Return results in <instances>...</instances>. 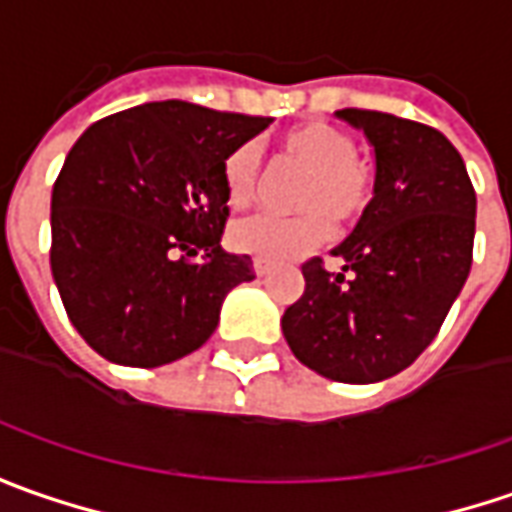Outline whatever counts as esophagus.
I'll use <instances>...</instances> for the list:
<instances>
[{"label":"esophagus","mask_w":512,"mask_h":512,"mask_svg":"<svg viewBox=\"0 0 512 512\" xmlns=\"http://www.w3.org/2000/svg\"><path fill=\"white\" fill-rule=\"evenodd\" d=\"M252 269H255L257 277H266V274L272 272V266H269L266 260H257V257H255V263H252Z\"/></svg>","instance_id":"obj_1"}]
</instances>
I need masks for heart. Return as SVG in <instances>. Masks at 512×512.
Returning <instances> with one entry per match:
<instances>
[{
	"label": "heart",
	"mask_w": 512,
	"mask_h": 512,
	"mask_svg": "<svg viewBox=\"0 0 512 512\" xmlns=\"http://www.w3.org/2000/svg\"><path fill=\"white\" fill-rule=\"evenodd\" d=\"M283 164L306 172L297 184L294 206L300 215H249L232 223L229 246L240 255L269 263H289L323 246L337 229L354 226L374 198V169L357 158L354 135L328 124L306 121L280 135ZM223 189L232 206H246L260 189L263 152L255 141H246L223 161Z\"/></svg>",
	"instance_id": "heart-1"
}]
</instances>
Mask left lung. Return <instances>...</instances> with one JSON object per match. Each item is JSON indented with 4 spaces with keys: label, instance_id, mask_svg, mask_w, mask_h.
Returning a JSON list of instances; mask_svg holds the SVG:
<instances>
[{
    "label": "left lung",
    "instance_id": "1",
    "mask_svg": "<svg viewBox=\"0 0 512 512\" xmlns=\"http://www.w3.org/2000/svg\"><path fill=\"white\" fill-rule=\"evenodd\" d=\"M377 158L374 198L334 249L343 272L303 263L306 291L283 314L291 354L334 382H379L431 345L473 263L476 192L439 130L345 107Z\"/></svg>",
    "mask_w": 512,
    "mask_h": 512
}]
</instances>
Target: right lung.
Listing matches in <instances>:
<instances>
[{
	"label": "right lung",
	"mask_w": 512,
	"mask_h": 512,
	"mask_svg": "<svg viewBox=\"0 0 512 512\" xmlns=\"http://www.w3.org/2000/svg\"><path fill=\"white\" fill-rule=\"evenodd\" d=\"M272 118L155 101L90 124L50 198L64 311L104 360L158 368L201 348L252 257L223 252L226 155Z\"/></svg>",
	"instance_id": "add662e5"
}]
</instances>
